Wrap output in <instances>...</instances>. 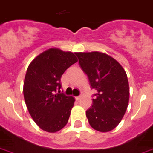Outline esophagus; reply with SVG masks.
I'll return each mask as SVG.
<instances>
[{
	"mask_svg": "<svg viewBox=\"0 0 153 153\" xmlns=\"http://www.w3.org/2000/svg\"><path fill=\"white\" fill-rule=\"evenodd\" d=\"M81 98V96H78V97H75V100H79V99H80Z\"/></svg>",
	"mask_w": 153,
	"mask_h": 153,
	"instance_id": "1",
	"label": "esophagus"
}]
</instances>
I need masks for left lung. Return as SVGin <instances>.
Listing matches in <instances>:
<instances>
[{"label": "left lung", "mask_w": 153, "mask_h": 153, "mask_svg": "<svg viewBox=\"0 0 153 153\" xmlns=\"http://www.w3.org/2000/svg\"><path fill=\"white\" fill-rule=\"evenodd\" d=\"M75 55L91 89L97 90L86 117L94 130L108 132L121 122L128 106L130 89L126 71L105 53H75Z\"/></svg>", "instance_id": "obj_1"}]
</instances>
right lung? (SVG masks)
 I'll use <instances>...</instances> for the list:
<instances>
[{"label": "right lung", "instance_id": "right-lung-1", "mask_svg": "<svg viewBox=\"0 0 153 153\" xmlns=\"http://www.w3.org/2000/svg\"><path fill=\"white\" fill-rule=\"evenodd\" d=\"M77 61L74 53L49 48L27 68L23 84L25 103L33 121L45 131L57 132L68 123L74 98L60 93V79Z\"/></svg>", "mask_w": 153, "mask_h": 153}]
</instances>
